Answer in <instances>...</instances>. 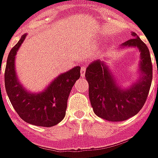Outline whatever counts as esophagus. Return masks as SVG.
I'll use <instances>...</instances> for the list:
<instances>
[{
	"instance_id": "34e87169",
	"label": "esophagus",
	"mask_w": 158,
	"mask_h": 158,
	"mask_svg": "<svg viewBox=\"0 0 158 158\" xmlns=\"http://www.w3.org/2000/svg\"><path fill=\"white\" fill-rule=\"evenodd\" d=\"M85 66H81V69H80V75H81V77H85Z\"/></svg>"
}]
</instances>
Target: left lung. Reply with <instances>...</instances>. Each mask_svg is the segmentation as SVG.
<instances>
[{
  "instance_id": "1",
  "label": "left lung",
  "mask_w": 158,
  "mask_h": 158,
  "mask_svg": "<svg viewBox=\"0 0 158 158\" xmlns=\"http://www.w3.org/2000/svg\"><path fill=\"white\" fill-rule=\"evenodd\" d=\"M134 38L122 46H136L140 52L141 79L129 89L123 90L111 75L107 66L96 61L86 69L89 83V97L94 113L100 118L113 122L124 121L139 113L146 102L152 80V62L148 47L135 33Z\"/></svg>"
}]
</instances>
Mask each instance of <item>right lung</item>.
<instances>
[{
    "instance_id": "obj_1",
    "label": "right lung",
    "mask_w": 158,
    "mask_h": 158,
    "mask_svg": "<svg viewBox=\"0 0 158 158\" xmlns=\"http://www.w3.org/2000/svg\"><path fill=\"white\" fill-rule=\"evenodd\" d=\"M25 37L26 35H22L9 52L4 74L6 91L13 108L23 121L36 126L52 127L65 117L70 91L80 77V67L59 75L44 92L28 93L18 81L14 66L16 53Z\"/></svg>"
}]
</instances>
